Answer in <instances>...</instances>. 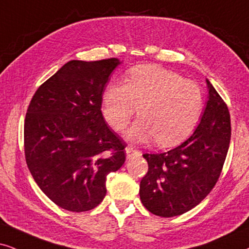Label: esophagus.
<instances>
[{"mask_svg":"<svg viewBox=\"0 0 249 249\" xmlns=\"http://www.w3.org/2000/svg\"><path fill=\"white\" fill-rule=\"evenodd\" d=\"M125 152H126V156L127 159H130L133 155H137V154H139L137 149H134L133 147H126V149H125Z\"/></svg>","mask_w":249,"mask_h":249,"instance_id":"1","label":"esophagus"}]
</instances>
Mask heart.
<instances>
[{
	"instance_id": "b5f03b06",
	"label": "heart",
	"mask_w": 249,
	"mask_h": 249,
	"mask_svg": "<svg viewBox=\"0 0 249 249\" xmlns=\"http://www.w3.org/2000/svg\"><path fill=\"white\" fill-rule=\"evenodd\" d=\"M127 81L109 84L102 94V115L114 130L122 131L139 108L141 117L126 132L135 142L155 139L171 147L193 131L203 108L199 85L156 65L132 69Z\"/></svg>"
}]
</instances>
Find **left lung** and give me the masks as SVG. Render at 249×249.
Returning <instances> with one entry per match:
<instances>
[{"label":"left lung","mask_w":249,"mask_h":249,"mask_svg":"<svg viewBox=\"0 0 249 249\" xmlns=\"http://www.w3.org/2000/svg\"><path fill=\"white\" fill-rule=\"evenodd\" d=\"M208 101L193 134L174 149L144 154L148 172L140 199L148 212L174 217L196 207L218 180L231 140L229 109L206 79Z\"/></svg>","instance_id":"obj_1"}]
</instances>
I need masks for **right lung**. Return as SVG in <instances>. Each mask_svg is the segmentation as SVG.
Here are the masks:
<instances>
[{
	"label": "right lung",
	"mask_w": 249,
	"mask_h": 249,
	"mask_svg": "<svg viewBox=\"0 0 249 249\" xmlns=\"http://www.w3.org/2000/svg\"><path fill=\"white\" fill-rule=\"evenodd\" d=\"M122 62L70 61L37 88L24 125L31 175L53 202L87 212L105 199L107 176L125 162V144L103 118L102 94Z\"/></svg>",
	"instance_id": "obj_1"
}]
</instances>
